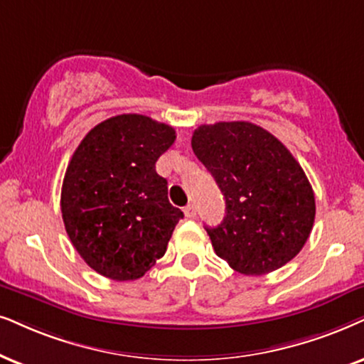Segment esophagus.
<instances>
[{"label": "esophagus", "instance_id": "esophagus-1", "mask_svg": "<svg viewBox=\"0 0 364 364\" xmlns=\"http://www.w3.org/2000/svg\"><path fill=\"white\" fill-rule=\"evenodd\" d=\"M183 211H185V216H186V218H193V216L196 215V208H195V205H186V206H185V210H183Z\"/></svg>", "mask_w": 364, "mask_h": 364}]
</instances>
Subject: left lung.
<instances>
[{
	"instance_id": "8db88e82",
	"label": "left lung",
	"mask_w": 364,
	"mask_h": 364,
	"mask_svg": "<svg viewBox=\"0 0 364 364\" xmlns=\"http://www.w3.org/2000/svg\"><path fill=\"white\" fill-rule=\"evenodd\" d=\"M191 148L225 196V218L205 227L215 254L237 272H274L302 250L316 216L314 191L277 137L247 121L203 124Z\"/></svg>"
}]
</instances>
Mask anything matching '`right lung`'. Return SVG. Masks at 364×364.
Wrapping results in <instances>:
<instances>
[{
  "label": "right lung",
  "instance_id": "1",
  "mask_svg": "<svg viewBox=\"0 0 364 364\" xmlns=\"http://www.w3.org/2000/svg\"><path fill=\"white\" fill-rule=\"evenodd\" d=\"M176 132L141 114L90 129L68 163L62 218L85 264L112 280H136L164 255L183 211L169 203L156 161Z\"/></svg>",
  "mask_w": 364,
  "mask_h": 364
}]
</instances>
